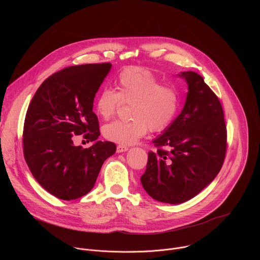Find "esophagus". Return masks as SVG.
Masks as SVG:
<instances>
[{"instance_id": "34e87169", "label": "esophagus", "mask_w": 260, "mask_h": 260, "mask_svg": "<svg viewBox=\"0 0 260 260\" xmlns=\"http://www.w3.org/2000/svg\"><path fill=\"white\" fill-rule=\"evenodd\" d=\"M128 150V147L125 145H118L117 146V152L121 153V152H125Z\"/></svg>"}]
</instances>
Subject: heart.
I'll list each match as a JSON object with an SVG mask.
<instances>
[{
    "label": "heart",
    "instance_id": "b5f03b06",
    "mask_svg": "<svg viewBox=\"0 0 260 260\" xmlns=\"http://www.w3.org/2000/svg\"><path fill=\"white\" fill-rule=\"evenodd\" d=\"M116 91L105 88L94 101L99 117L108 120L114 116L120 103H132L129 120H116L103 127L104 137L120 145H132L144 137L149 127L162 132L175 120L179 110V93L148 69L131 67L123 70L115 83Z\"/></svg>",
    "mask_w": 260,
    "mask_h": 260
}]
</instances>
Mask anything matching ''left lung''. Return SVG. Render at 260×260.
<instances>
[{"label":"left lung","instance_id":"obj_1","mask_svg":"<svg viewBox=\"0 0 260 260\" xmlns=\"http://www.w3.org/2000/svg\"><path fill=\"white\" fill-rule=\"evenodd\" d=\"M179 77L188 85L178 117L152 142L142 186L155 201L177 205L199 194L215 179L226 152L223 109L203 77L192 71Z\"/></svg>","mask_w":260,"mask_h":260}]
</instances>
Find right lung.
<instances>
[{"label":"right lung","mask_w":260,"mask_h":260,"mask_svg":"<svg viewBox=\"0 0 260 260\" xmlns=\"http://www.w3.org/2000/svg\"><path fill=\"white\" fill-rule=\"evenodd\" d=\"M110 62L68 67L48 77L31 99L23 126V155L34 178L57 199L72 201L94 186L104 161L116 145L98 141L93 100ZM83 134L94 145L83 150L72 138Z\"/></svg>","instance_id":"obj_1"}]
</instances>
